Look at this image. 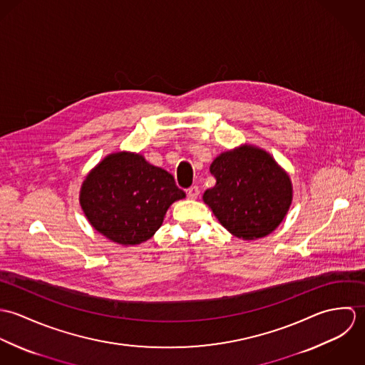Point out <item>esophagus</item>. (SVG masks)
Returning <instances> with one entry per match:
<instances>
[{
  "label": "esophagus",
  "mask_w": 365,
  "mask_h": 365,
  "mask_svg": "<svg viewBox=\"0 0 365 365\" xmlns=\"http://www.w3.org/2000/svg\"><path fill=\"white\" fill-rule=\"evenodd\" d=\"M187 195L190 200H197L200 197V188L197 185H192L191 188L187 190Z\"/></svg>",
  "instance_id": "esophagus-1"
}]
</instances>
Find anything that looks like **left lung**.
<instances>
[{
	"mask_svg": "<svg viewBox=\"0 0 365 365\" xmlns=\"http://www.w3.org/2000/svg\"><path fill=\"white\" fill-rule=\"evenodd\" d=\"M209 170L216 184L202 200L226 230L255 240L278 227L292 202V184L265 150L240 146L219 155Z\"/></svg>",
	"mask_w": 365,
	"mask_h": 365,
	"instance_id": "1",
	"label": "left lung"
}]
</instances>
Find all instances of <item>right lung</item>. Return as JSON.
Wrapping results in <instances>:
<instances>
[{
	"instance_id": "right-lung-1",
	"label": "right lung",
	"mask_w": 365,
	"mask_h": 365,
	"mask_svg": "<svg viewBox=\"0 0 365 365\" xmlns=\"http://www.w3.org/2000/svg\"><path fill=\"white\" fill-rule=\"evenodd\" d=\"M182 198L185 192L170 173L129 152L105 157L80 191V205L91 226L123 246L149 240L167 209Z\"/></svg>"
}]
</instances>
